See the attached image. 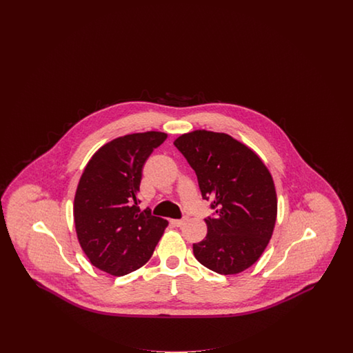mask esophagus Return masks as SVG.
I'll return each mask as SVG.
<instances>
[{
	"mask_svg": "<svg viewBox=\"0 0 353 353\" xmlns=\"http://www.w3.org/2000/svg\"><path fill=\"white\" fill-rule=\"evenodd\" d=\"M185 221H186V219H172V221H170V223H172V225H174V226H181V225H184Z\"/></svg>",
	"mask_w": 353,
	"mask_h": 353,
	"instance_id": "34e87169",
	"label": "esophagus"
}]
</instances>
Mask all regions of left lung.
<instances>
[{"mask_svg": "<svg viewBox=\"0 0 353 353\" xmlns=\"http://www.w3.org/2000/svg\"><path fill=\"white\" fill-rule=\"evenodd\" d=\"M173 144L194 169L202 199L216 210L213 219H205V239L193 245L196 259L222 275L249 269L275 228L278 200L269 169L230 134L197 130Z\"/></svg>", "mask_w": 353, "mask_h": 353, "instance_id": "1", "label": "left lung"}]
</instances>
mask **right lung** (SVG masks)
I'll list each match as a JSON object with an SVG mask.
<instances>
[{
	"mask_svg": "<svg viewBox=\"0 0 353 353\" xmlns=\"http://www.w3.org/2000/svg\"><path fill=\"white\" fill-rule=\"evenodd\" d=\"M168 134L157 131L120 136L87 163L74 199V222L91 265L114 276L144 266L168 221L140 210L141 172Z\"/></svg>",
	"mask_w": 353,
	"mask_h": 353,
	"instance_id": "right-lung-1",
	"label": "right lung"
}]
</instances>
